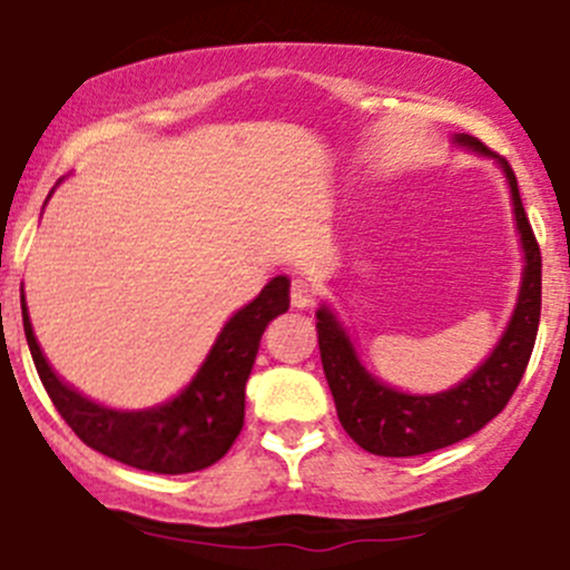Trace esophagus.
I'll list each match as a JSON object with an SVG mask.
<instances>
[{"label": "esophagus", "mask_w": 570, "mask_h": 570, "mask_svg": "<svg viewBox=\"0 0 570 570\" xmlns=\"http://www.w3.org/2000/svg\"><path fill=\"white\" fill-rule=\"evenodd\" d=\"M314 295H317V284L308 278H292L289 286V301L295 308H306L314 303Z\"/></svg>", "instance_id": "1"}]
</instances>
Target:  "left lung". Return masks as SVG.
<instances>
[{
	"instance_id": "obj_1",
	"label": "left lung",
	"mask_w": 570,
	"mask_h": 570,
	"mask_svg": "<svg viewBox=\"0 0 570 570\" xmlns=\"http://www.w3.org/2000/svg\"><path fill=\"white\" fill-rule=\"evenodd\" d=\"M458 146L474 148L482 157H493L502 168L513 195L515 226L524 248V278H521L519 303L510 317L508 331L499 338L497 350L476 366L463 383L441 394H405L386 386L361 366L353 342L344 333L342 322L333 317L327 306L317 312V338L322 370L342 428L361 450L383 458H411L424 452L444 450L469 439L476 430L485 428L524 377L527 364L534 347L540 322V248L534 239L530 217L519 195L513 168L508 159L488 151L480 140L469 135L455 137Z\"/></svg>"
}]
</instances>
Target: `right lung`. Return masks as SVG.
<instances>
[{
    "mask_svg": "<svg viewBox=\"0 0 570 570\" xmlns=\"http://www.w3.org/2000/svg\"><path fill=\"white\" fill-rule=\"evenodd\" d=\"M286 308L289 278L278 275L258 292L256 301L239 308L223 325L198 375L181 394L146 411H115L88 400L55 375L40 353L21 295L27 344L57 413L90 450L154 474L200 471L232 450L245 422V383L250 377L262 333L269 320Z\"/></svg>",
    "mask_w": 570,
    "mask_h": 570,
    "instance_id": "add662e5",
    "label": "right lung"
}]
</instances>
